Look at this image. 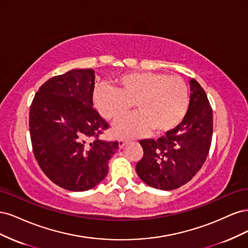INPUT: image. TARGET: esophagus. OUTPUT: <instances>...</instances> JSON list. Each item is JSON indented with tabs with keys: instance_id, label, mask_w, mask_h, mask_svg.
I'll return each instance as SVG.
<instances>
[{
	"instance_id": "1",
	"label": "esophagus",
	"mask_w": 248,
	"mask_h": 248,
	"mask_svg": "<svg viewBox=\"0 0 248 248\" xmlns=\"http://www.w3.org/2000/svg\"><path fill=\"white\" fill-rule=\"evenodd\" d=\"M118 140H119V148H123L127 141L125 139H122V138H120Z\"/></svg>"
}]
</instances>
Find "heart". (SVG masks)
Instances as JSON below:
<instances>
[{"mask_svg": "<svg viewBox=\"0 0 248 248\" xmlns=\"http://www.w3.org/2000/svg\"><path fill=\"white\" fill-rule=\"evenodd\" d=\"M116 84L117 89L106 84L97 86L93 102L108 121L125 116L134 103L137 114L115 125L119 136L133 137L149 130L154 134L169 132L181 123L188 108V87L179 77L151 71L130 72L119 77Z\"/></svg>", "mask_w": 248, "mask_h": 248, "instance_id": "b5f03b06", "label": "heart"}]
</instances>
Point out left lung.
Returning a JSON list of instances; mask_svg holds the SVG:
<instances>
[{"mask_svg": "<svg viewBox=\"0 0 248 248\" xmlns=\"http://www.w3.org/2000/svg\"><path fill=\"white\" fill-rule=\"evenodd\" d=\"M189 107L182 122L157 140H140L139 177L157 189L172 190L189 182L206 161L213 133V112L205 90L191 78Z\"/></svg>", "mask_w": 248, "mask_h": 248, "instance_id": "1", "label": "left lung"}]
</instances>
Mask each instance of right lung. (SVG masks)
<instances>
[{
  "instance_id": "obj_1",
  "label": "right lung",
  "mask_w": 248,
  "mask_h": 248,
  "mask_svg": "<svg viewBox=\"0 0 248 248\" xmlns=\"http://www.w3.org/2000/svg\"><path fill=\"white\" fill-rule=\"evenodd\" d=\"M95 72L73 69L49 78L30 107L34 156L50 181L71 191L95 187L108 172L119 142L99 139L108 128L93 108Z\"/></svg>"
}]
</instances>
